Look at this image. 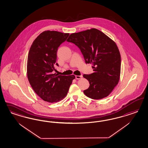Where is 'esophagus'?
<instances>
[{
  "label": "esophagus",
  "mask_w": 148,
  "mask_h": 148,
  "mask_svg": "<svg viewBox=\"0 0 148 148\" xmlns=\"http://www.w3.org/2000/svg\"><path fill=\"white\" fill-rule=\"evenodd\" d=\"M82 77V75H76L75 76V78L76 79H80Z\"/></svg>",
  "instance_id": "34e87169"
}]
</instances>
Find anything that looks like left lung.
Wrapping results in <instances>:
<instances>
[{"mask_svg": "<svg viewBox=\"0 0 148 148\" xmlns=\"http://www.w3.org/2000/svg\"><path fill=\"white\" fill-rule=\"evenodd\" d=\"M67 41L77 46L86 63L93 65L94 73L83 75L90 85L84 94L93 99L107 97L118 84L121 75V57L116 43L95 28L73 33Z\"/></svg>", "mask_w": 148, "mask_h": 148, "instance_id": "1", "label": "left lung"}]
</instances>
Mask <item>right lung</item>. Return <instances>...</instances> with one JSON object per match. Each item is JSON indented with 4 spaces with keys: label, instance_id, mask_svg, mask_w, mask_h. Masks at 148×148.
<instances>
[{
    "label": "right lung",
    "instance_id": "right-lung-1",
    "mask_svg": "<svg viewBox=\"0 0 148 148\" xmlns=\"http://www.w3.org/2000/svg\"><path fill=\"white\" fill-rule=\"evenodd\" d=\"M69 33L56 31L42 32L33 42L28 54L27 76L32 89L45 101L55 103L68 93L74 75L53 74L56 63L57 50L67 40Z\"/></svg>",
    "mask_w": 148,
    "mask_h": 148
}]
</instances>
